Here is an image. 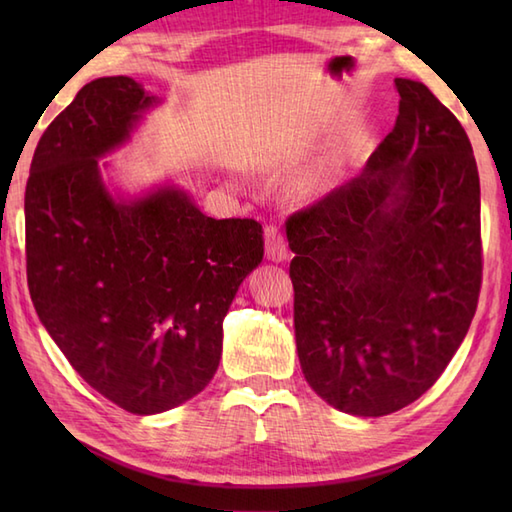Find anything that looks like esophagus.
I'll use <instances>...</instances> for the list:
<instances>
[{"label": "esophagus", "mask_w": 512, "mask_h": 512, "mask_svg": "<svg viewBox=\"0 0 512 512\" xmlns=\"http://www.w3.org/2000/svg\"><path fill=\"white\" fill-rule=\"evenodd\" d=\"M264 239H266V257L270 262H284L288 257V246H286L284 235L279 233V228L268 224L264 228Z\"/></svg>", "instance_id": "1"}]
</instances>
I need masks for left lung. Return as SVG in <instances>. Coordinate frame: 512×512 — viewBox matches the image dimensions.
I'll return each instance as SVG.
<instances>
[{"label":"left lung","mask_w":512,"mask_h":512,"mask_svg":"<svg viewBox=\"0 0 512 512\" xmlns=\"http://www.w3.org/2000/svg\"><path fill=\"white\" fill-rule=\"evenodd\" d=\"M394 83L396 125L365 171L286 222L303 376L332 407L365 418L436 383L482 286L471 140L427 85Z\"/></svg>","instance_id":"8db88e82"}]
</instances>
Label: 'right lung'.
<instances>
[{"label":"right lung","instance_id":"obj_1","mask_svg":"<svg viewBox=\"0 0 512 512\" xmlns=\"http://www.w3.org/2000/svg\"><path fill=\"white\" fill-rule=\"evenodd\" d=\"M156 103L129 76L83 85L39 138L26 184L35 310L79 376L138 416L211 383L222 321L264 257L262 224L213 220L178 187L114 200L99 158Z\"/></svg>","mask_w":512,"mask_h":512}]
</instances>
